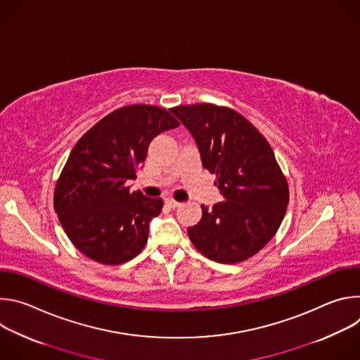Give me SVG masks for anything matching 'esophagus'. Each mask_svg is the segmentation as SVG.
<instances>
[{
  "mask_svg": "<svg viewBox=\"0 0 360 360\" xmlns=\"http://www.w3.org/2000/svg\"><path fill=\"white\" fill-rule=\"evenodd\" d=\"M165 203L168 205L169 208H172V210H175V208L181 207V202H178V200H175V199H171V198H168V199L165 200Z\"/></svg>",
  "mask_w": 360,
  "mask_h": 360,
  "instance_id": "obj_1",
  "label": "esophagus"
}]
</instances>
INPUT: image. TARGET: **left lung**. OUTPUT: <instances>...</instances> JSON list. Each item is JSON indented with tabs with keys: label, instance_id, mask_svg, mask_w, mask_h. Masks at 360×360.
<instances>
[{
	"label": "left lung",
	"instance_id": "left-lung-1",
	"mask_svg": "<svg viewBox=\"0 0 360 360\" xmlns=\"http://www.w3.org/2000/svg\"><path fill=\"white\" fill-rule=\"evenodd\" d=\"M191 132L203 168L217 175L222 202L200 205L199 224L188 228L193 246L219 264H238L258 253L276 233L289 188L275 153L246 118L214 104L169 110Z\"/></svg>",
	"mask_w": 360,
	"mask_h": 360
}]
</instances>
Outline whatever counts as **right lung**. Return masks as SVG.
<instances>
[{
  "label": "right lung",
  "instance_id": "right-lung-1",
  "mask_svg": "<svg viewBox=\"0 0 360 360\" xmlns=\"http://www.w3.org/2000/svg\"><path fill=\"white\" fill-rule=\"evenodd\" d=\"M179 122L164 108L127 105L108 114L74 145L57 181L54 208L74 243L104 265L131 261L143 249L161 198L131 192L150 141Z\"/></svg>",
  "mask_w": 360,
  "mask_h": 360
}]
</instances>
